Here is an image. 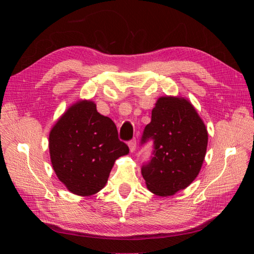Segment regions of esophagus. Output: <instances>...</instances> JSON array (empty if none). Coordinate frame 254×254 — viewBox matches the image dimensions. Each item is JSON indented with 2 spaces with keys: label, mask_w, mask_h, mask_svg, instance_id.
<instances>
[{
  "label": "esophagus",
  "mask_w": 254,
  "mask_h": 254,
  "mask_svg": "<svg viewBox=\"0 0 254 254\" xmlns=\"http://www.w3.org/2000/svg\"><path fill=\"white\" fill-rule=\"evenodd\" d=\"M128 146H129V149L131 152H134L135 151V148H136V141L133 140V141H130L128 143Z\"/></svg>",
  "instance_id": "esophagus-1"
}]
</instances>
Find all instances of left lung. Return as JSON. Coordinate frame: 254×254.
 I'll return each instance as SVG.
<instances>
[{
  "mask_svg": "<svg viewBox=\"0 0 254 254\" xmlns=\"http://www.w3.org/2000/svg\"><path fill=\"white\" fill-rule=\"evenodd\" d=\"M149 139L153 156L142 167L146 187L161 197L187 189L201 170L207 146V130L195 107L184 97H159L141 143Z\"/></svg>",
  "mask_w": 254,
  "mask_h": 254,
  "instance_id": "8db88e82",
  "label": "left lung"
}]
</instances>
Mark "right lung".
<instances>
[{
    "label": "right lung",
    "instance_id": "add662e5",
    "mask_svg": "<svg viewBox=\"0 0 254 254\" xmlns=\"http://www.w3.org/2000/svg\"><path fill=\"white\" fill-rule=\"evenodd\" d=\"M49 149L58 179L82 197L98 193L115 160L129 153L113 121L99 114L89 99L73 104L58 119L50 131Z\"/></svg>",
    "mask_w": 254,
    "mask_h": 254
}]
</instances>
